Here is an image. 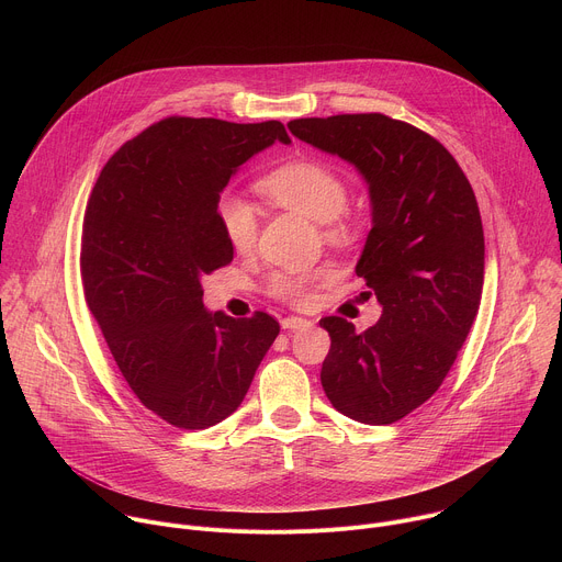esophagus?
<instances>
[{
	"instance_id": "esophagus-1",
	"label": "esophagus",
	"mask_w": 562,
	"mask_h": 562,
	"mask_svg": "<svg viewBox=\"0 0 562 562\" xmlns=\"http://www.w3.org/2000/svg\"><path fill=\"white\" fill-rule=\"evenodd\" d=\"M313 323L306 317H297V315H291V317H284L282 319V329L286 331H302V329H308Z\"/></svg>"
}]
</instances>
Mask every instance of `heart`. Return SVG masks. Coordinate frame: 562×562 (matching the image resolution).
Masks as SVG:
<instances>
[{
    "label": "heart",
    "mask_w": 562,
    "mask_h": 562,
    "mask_svg": "<svg viewBox=\"0 0 562 562\" xmlns=\"http://www.w3.org/2000/svg\"><path fill=\"white\" fill-rule=\"evenodd\" d=\"M262 191L291 211L306 215L317 224L336 222L349 202L347 187L342 178L313 159H293V162L276 169L262 180ZM215 215L226 243L235 251L254 249L258 239V211L256 206L239 193L224 191L217 198ZM342 233V228H336ZM334 276L331 269H319L315 273H280L269 282V293L286 304L304 306L311 295V286L319 280H329Z\"/></svg>",
    "instance_id": "heart-1"
}]
</instances>
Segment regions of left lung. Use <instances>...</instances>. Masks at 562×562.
Instances as JSON below:
<instances>
[{"instance_id": "8db88e82", "label": "left lung", "mask_w": 562, "mask_h": 562, "mask_svg": "<svg viewBox=\"0 0 562 562\" xmlns=\"http://www.w3.org/2000/svg\"><path fill=\"white\" fill-rule=\"evenodd\" d=\"M286 126L369 187L371 231L356 273L382 315L362 334L342 317L319 319L331 336L319 380L347 418L391 425L438 391L473 325L485 278L475 195L451 153L407 122L358 113Z\"/></svg>"}]
</instances>
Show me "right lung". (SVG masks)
Returning <instances> with one entry per match:
<instances>
[{"label": "right lung", "instance_id": "right-lung-1", "mask_svg": "<svg viewBox=\"0 0 562 562\" xmlns=\"http://www.w3.org/2000/svg\"><path fill=\"white\" fill-rule=\"evenodd\" d=\"M291 144L276 120L169 117L102 169L82 226V284L133 393L162 420L206 429L243 403L280 334L269 313L209 311L202 278L233 260L215 204L260 150Z\"/></svg>", "mask_w": 562, "mask_h": 562}]
</instances>
